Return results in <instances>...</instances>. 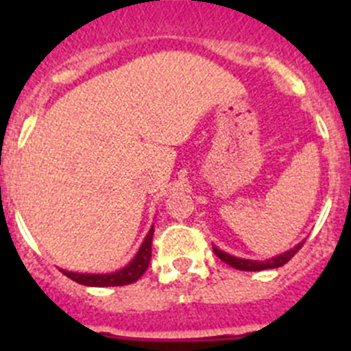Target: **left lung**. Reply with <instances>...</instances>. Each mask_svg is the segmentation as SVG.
I'll list each match as a JSON object with an SVG mask.
<instances>
[{"instance_id": "1", "label": "left lung", "mask_w": 351, "mask_h": 351, "mask_svg": "<svg viewBox=\"0 0 351 351\" xmlns=\"http://www.w3.org/2000/svg\"><path fill=\"white\" fill-rule=\"evenodd\" d=\"M304 243H306V241H300L297 246L290 247V250L285 251V253H281V255H276L269 260L239 258V256L230 255V253H226V251L219 250V247H216V246H213V250H214V253H216V256H218L221 262L228 263L230 267L239 269V271H265V269H278V267H281V265H285V263H287L288 260H291V256L295 255L297 251L302 247Z\"/></svg>"}]
</instances>
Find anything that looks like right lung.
I'll return each instance as SVG.
<instances>
[{
	"mask_svg": "<svg viewBox=\"0 0 351 351\" xmlns=\"http://www.w3.org/2000/svg\"><path fill=\"white\" fill-rule=\"evenodd\" d=\"M154 226H151L138 247L137 255L133 256L132 262L125 265L123 269L116 272H108V274H84V272H71L60 269L66 278L73 280L79 285L86 287H123V285L135 283V281L147 271L149 260H151V244H153Z\"/></svg>",
	"mask_w": 351,
	"mask_h": 351,
	"instance_id": "add662e5",
	"label": "right lung"
}]
</instances>
